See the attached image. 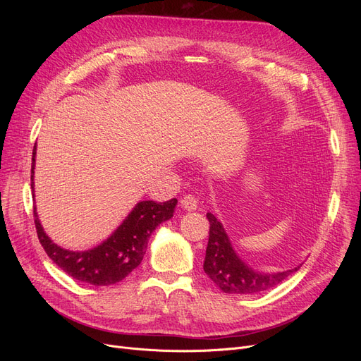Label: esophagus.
I'll return each instance as SVG.
<instances>
[{
    "mask_svg": "<svg viewBox=\"0 0 361 361\" xmlns=\"http://www.w3.org/2000/svg\"><path fill=\"white\" fill-rule=\"evenodd\" d=\"M180 204L184 211H196L197 209V200L193 196H184L180 200Z\"/></svg>",
    "mask_w": 361,
    "mask_h": 361,
    "instance_id": "1",
    "label": "esophagus"
}]
</instances>
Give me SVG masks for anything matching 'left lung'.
<instances>
[{"mask_svg":"<svg viewBox=\"0 0 361 361\" xmlns=\"http://www.w3.org/2000/svg\"><path fill=\"white\" fill-rule=\"evenodd\" d=\"M206 218L209 219L211 226L203 271L225 294L250 295L267 291L300 269L301 264L274 274L255 271L235 253L224 225L211 212L206 214Z\"/></svg>","mask_w":361,"mask_h":361,"instance_id":"obj_1","label":"left lung"}]
</instances>
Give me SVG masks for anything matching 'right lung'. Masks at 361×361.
<instances>
[{
	"mask_svg": "<svg viewBox=\"0 0 361 361\" xmlns=\"http://www.w3.org/2000/svg\"><path fill=\"white\" fill-rule=\"evenodd\" d=\"M35 157L36 145L32 157L30 185L35 197ZM177 199H171L164 203L154 200L139 202L133 211L126 216L118 228L97 247L73 252L56 245L44 231L36 206L33 207L35 226L37 238L45 249L49 259L74 279L90 283V286H111L123 281L135 271L146 253L147 241L157 226L173 218Z\"/></svg>",
	"mask_w": 361,
	"mask_h": 361,
	"instance_id": "right-lung-1",
	"label": "right lung"
}]
</instances>
